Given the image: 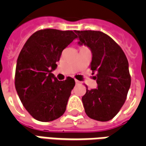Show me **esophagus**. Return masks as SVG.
<instances>
[{"label":"esophagus","mask_w":146,"mask_h":146,"mask_svg":"<svg viewBox=\"0 0 146 146\" xmlns=\"http://www.w3.org/2000/svg\"><path fill=\"white\" fill-rule=\"evenodd\" d=\"M75 82H76V84H80V81L77 80H75Z\"/></svg>","instance_id":"esophagus-1"}]
</instances>
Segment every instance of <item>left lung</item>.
Returning a JSON list of instances; mask_svg holds the SVG:
<instances>
[{
  "label": "left lung",
  "mask_w": 146,
  "mask_h": 146,
  "mask_svg": "<svg viewBox=\"0 0 146 146\" xmlns=\"http://www.w3.org/2000/svg\"><path fill=\"white\" fill-rule=\"evenodd\" d=\"M80 44L91 48L90 68L96 73L98 88L88 90L82 97L85 113L98 121H108L119 113L131 86L128 61L119 44L100 31L75 30ZM94 74V73H93Z\"/></svg>",
  "instance_id": "left-lung-1"
}]
</instances>
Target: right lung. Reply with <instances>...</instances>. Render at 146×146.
I'll list each match as a JSON object with an SVG mask.
<instances>
[{
    "mask_svg": "<svg viewBox=\"0 0 146 146\" xmlns=\"http://www.w3.org/2000/svg\"><path fill=\"white\" fill-rule=\"evenodd\" d=\"M76 38L72 30L44 29L33 33L21 50L15 86L25 109L36 120L52 121L66 111L75 80L68 76L59 81L51 72L62 51Z\"/></svg>",
    "mask_w": 146,
    "mask_h": 146,
    "instance_id": "right-lung-1",
    "label": "right lung"
}]
</instances>
